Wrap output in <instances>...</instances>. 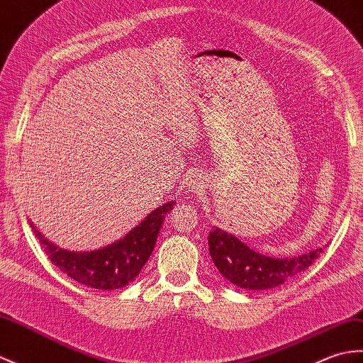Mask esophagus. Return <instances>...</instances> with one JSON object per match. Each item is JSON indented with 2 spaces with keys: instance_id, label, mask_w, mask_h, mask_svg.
<instances>
[{
  "instance_id": "obj_1",
  "label": "esophagus",
  "mask_w": 363,
  "mask_h": 363,
  "mask_svg": "<svg viewBox=\"0 0 363 363\" xmlns=\"http://www.w3.org/2000/svg\"><path fill=\"white\" fill-rule=\"evenodd\" d=\"M196 182H198L196 179H190V182H189V184L191 185V187H199V185H196Z\"/></svg>"
}]
</instances>
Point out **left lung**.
<instances>
[{"label":"left lung","instance_id":"obj_1","mask_svg":"<svg viewBox=\"0 0 363 363\" xmlns=\"http://www.w3.org/2000/svg\"><path fill=\"white\" fill-rule=\"evenodd\" d=\"M208 250L218 271L227 280L242 289L263 291L277 288L306 271L325 249L318 247L294 258H271L257 254L233 235L215 227L208 233Z\"/></svg>","mask_w":363,"mask_h":363}]
</instances>
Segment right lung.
<instances>
[{"label":"right lung","mask_w":363,"mask_h":363,"mask_svg":"<svg viewBox=\"0 0 363 363\" xmlns=\"http://www.w3.org/2000/svg\"><path fill=\"white\" fill-rule=\"evenodd\" d=\"M174 201L157 207L138 227L111 246L94 252H67L43 238L30 224L33 233L52 263L72 280L94 289H119L139 275L155 249L165 215Z\"/></svg>","instance_id":"add662e5"}]
</instances>
